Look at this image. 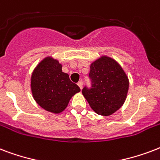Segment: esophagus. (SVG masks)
Masks as SVG:
<instances>
[{
	"label": "esophagus",
	"instance_id": "34e87169",
	"mask_svg": "<svg viewBox=\"0 0 160 160\" xmlns=\"http://www.w3.org/2000/svg\"><path fill=\"white\" fill-rule=\"evenodd\" d=\"M77 85H78V86L80 88V90H81V89H82V86H83V83L81 82V81H79Z\"/></svg>",
	"mask_w": 160,
	"mask_h": 160
}]
</instances>
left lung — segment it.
I'll use <instances>...</instances> for the list:
<instances>
[{
    "label": "left lung",
    "mask_w": 160,
    "mask_h": 160,
    "mask_svg": "<svg viewBox=\"0 0 160 160\" xmlns=\"http://www.w3.org/2000/svg\"><path fill=\"white\" fill-rule=\"evenodd\" d=\"M91 88L82 94L96 114L109 116L124 105L129 90V79L113 58L102 55L90 65Z\"/></svg>",
    "instance_id": "obj_1"
}]
</instances>
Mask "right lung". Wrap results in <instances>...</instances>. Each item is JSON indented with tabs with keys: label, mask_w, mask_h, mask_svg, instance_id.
Wrapping results in <instances>:
<instances>
[{
	"label": "right lung",
	"mask_w": 160,
	"mask_h": 160,
	"mask_svg": "<svg viewBox=\"0 0 160 160\" xmlns=\"http://www.w3.org/2000/svg\"><path fill=\"white\" fill-rule=\"evenodd\" d=\"M32 96L42 109L60 114L67 107L72 96L80 92L69 75L62 71V65L51 56L44 58L34 69L31 78Z\"/></svg>",
	"instance_id": "obj_1"
}]
</instances>
